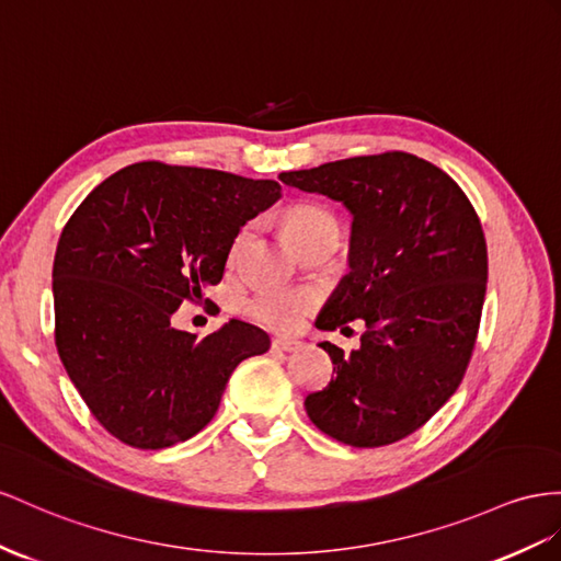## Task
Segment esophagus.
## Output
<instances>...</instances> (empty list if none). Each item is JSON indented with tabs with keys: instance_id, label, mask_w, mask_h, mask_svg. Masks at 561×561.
I'll use <instances>...</instances> for the list:
<instances>
[{
	"instance_id": "obj_1",
	"label": "esophagus",
	"mask_w": 561,
	"mask_h": 561,
	"mask_svg": "<svg viewBox=\"0 0 561 561\" xmlns=\"http://www.w3.org/2000/svg\"><path fill=\"white\" fill-rule=\"evenodd\" d=\"M272 348L282 353H296L304 348V341L298 339H272Z\"/></svg>"
}]
</instances>
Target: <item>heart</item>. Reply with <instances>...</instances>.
Returning <instances> with one entry per match:
<instances>
[{
    "label": "heart",
    "instance_id": "1",
    "mask_svg": "<svg viewBox=\"0 0 561 561\" xmlns=\"http://www.w3.org/2000/svg\"><path fill=\"white\" fill-rule=\"evenodd\" d=\"M327 227L339 225L334 215L324 210L322 206L298 204L284 213V232L298 251ZM249 227L239 229L232 247H229V263L239 261V255L249 241ZM314 304H318V296L308 289H265L249 298L247 312L257 324L275 329V332H294V329L304 324L306 314L314 308Z\"/></svg>",
    "mask_w": 561,
    "mask_h": 561
}]
</instances>
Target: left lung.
Instances as JSON below:
<instances>
[{"instance_id":"1","label":"left lung","mask_w":561,"mask_h":561,"mask_svg":"<svg viewBox=\"0 0 561 561\" xmlns=\"http://www.w3.org/2000/svg\"><path fill=\"white\" fill-rule=\"evenodd\" d=\"M279 180L353 213L351 272L314 324L346 332L363 320L365 332L351 353L320 343L336 377L306 398L310 422L353 448L414 434L462 383L477 346L488 279L477 210L448 172L405 151Z\"/></svg>"}]
</instances>
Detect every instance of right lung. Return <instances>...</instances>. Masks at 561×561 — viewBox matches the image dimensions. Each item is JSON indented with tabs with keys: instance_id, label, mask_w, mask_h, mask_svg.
I'll return each mask as SVG.
<instances>
[{
	"instance_id": "obj_1",
	"label": "right lung",
	"mask_w": 561,
	"mask_h": 561,
	"mask_svg": "<svg viewBox=\"0 0 561 561\" xmlns=\"http://www.w3.org/2000/svg\"><path fill=\"white\" fill-rule=\"evenodd\" d=\"M282 196L275 180L144 161L94 186L54 255V341L84 405L141 450L192 438L241 360L270 348L249 322L196 339L170 324L225 275L241 225ZM208 300V298H206Z\"/></svg>"
}]
</instances>
